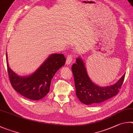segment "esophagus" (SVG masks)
Returning a JSON list of instances; mask_svg holds the SVG:
<instances>
[{
	"mask_svg": "<svg viewBox=\"0 0 133 133\" xmlns=\"http://www.w3.org/2000/svg\"><path fill=\"white\" fill-rule=\"evenodd\" d=\"M73 60V56L71 54H69L68 56H67V58H66V64L69 65L71 64L72 61Z\"/></svg>",
	"mask_w": 133,
	"mask_h": 133,
	"instance_id": "esophagus-1",
	"label": "esophagus"
}]
</instances>
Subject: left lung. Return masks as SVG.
<instances>
[{
  "instance_id": "8db88e82",
  "label": "left lung",
  "mask_w": 133,
  "mask_h": 133,
  "mask_svg": "<svg viewBox=\"0 0 133 133\" xmlns=\"http://www.w3.org/2000/svg\"><path fill=\"white\" fill-rule=\"evenodd\" d=\"M76 95L78 99L87 105L100 103L118 94L124 80L125 74L115 84L101 87L92 82L88 75L85 64L81 57L76 58L72 66Z\"/></svg>"
}]
</instances>
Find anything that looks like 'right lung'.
<instances>
[{
    "label": "right lung",
    "instance_id": "1",
    "mask_svg": "<svg viewBox=\"0 0 133 133\" xmlns=\"http://www.w3.org/2000/svg\"><path fill=\"white\" fill-rule=\"evenodd\" d=\"M66 59L62 54L50 55L37 70L27 76H20L9 66L6 53V63L9 80L16 91L27 99L38 101L50 92L51 80L55 74L62 66Z\"/></svg>",
    "mask_w": 133,
    "mask_h": 133
}]
</instances>
